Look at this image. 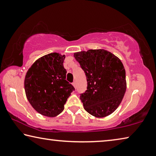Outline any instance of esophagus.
<instances>
[{"label":"esophagus","mask_w":156,"mask_h":156,"mask_svg":"<svg viewBox=\"0 0 156 156\" xmlns=\"http://www.w3.org/2000/svg\"><path fill=\"white\" fill-rule=\"evenodd\" d=\"M72 84H73V87H74L75 88L76 87V81H73V83H72Z\"/></svg>","instance_id":"obj_1"}]
</instances>
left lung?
Returning a JSON list of instances; mask_svg holds the SVG:
<instances>
[{"label":"left lung","mask_w":156,"mask_h":156,"mask_svg":"<svg viewBox=\"0 0 156 156\" xmlns=\"http://www.w3.org/2000/svg\"><path fill=\"white\" fill-rule=\"evenodd\" d=\"M86 75L87 87L80 99L91 115L103 118L119 106L125 94L126 73L121 60L105 49L74 54Z\"/></svg>","instance_id":"obj_1"}]
</instances>
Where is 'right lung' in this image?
Listing matches in <instances>:
<instances>
[{
  "label": "right lung",
  "mask_w": 156,
  "mask_h": 156,
  "mask_svg": "<svg viewBox=\"0 0 156 156\" xmlns=\"http://www.w3.org/2000/svg\"><path fill=\"white\" fill-rule=\"evenodd\" d=\"M65 56L51 53L39 58L29 69L25 78L28 101L41 114L55 117L64 109V105L75 88L66 80L63 66Z\"/></svg>",
  "instance_id": "right-lung-1"
}]
</instances>
